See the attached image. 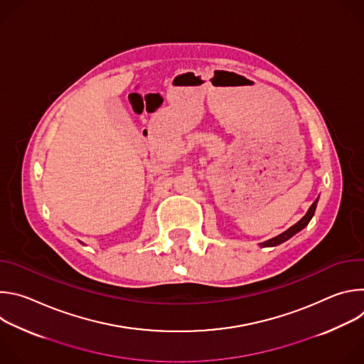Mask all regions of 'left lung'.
I'll list each match as a JSON object with an SVG mask.
<instances>
[{
  "label": "left lung",
  "mask_w": 364,
  "mask_h": 364,
  "mask_svg": "<svg viewBox=\"0 0 364 364\" xmlns=\"http://www.w3.org/2000/svg\"><path fill=\"white\" fill-rule=\"evenodd\" d=\"M317 201H318V198L311 204V207L308 209V212H306V215L299 220V222H296L294 226H291L288 230H285L284 233H281V235H278V236H275V237H272V239H269V240H267V242H264V243H261V246L262 247H268V246H278V245H281V243H284V242H287L288 239H291L294 235H296L298 232H301L308 223H309V220L313 219V216H314V213H316V207H317Z\"/></svg>",
  "instance_id": "1"
}]
</instances>
